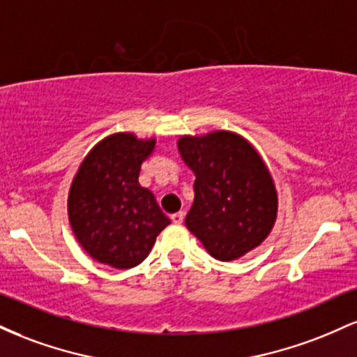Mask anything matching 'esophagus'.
<instances>
[{
  "mask_svg": "<svg viewBox=\"0 0 357 357\" xmlns=\"http://www.w3.org/2000/svg\"><path fill=\"white\" fill-rule=\"evenodd\" d=\"M171 220H173V223L176 225H181L184 221V211H178L174 213V215H171Z\"/></svg>",
  "mask_w": 357,
  "mask_h": 357,
  "instance_id": "esophagus-1",
  "label": "esophagus"
}]
</instances>
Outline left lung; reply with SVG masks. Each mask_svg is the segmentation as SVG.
Here are the masks:
<instances>
[{"label":"left lung","mask_w":357,"mask_h":357,"mask_svg":"<svg viewBox=\"0 0 357 357\" xmlns=\"http://www.w3.org/2000/svg\"><path fill=\"white\" fill-rule=\"evenodd\" d=\"M178 146L196 176L190 231L221 261L258 247L275 223L277 192L257 151L227 130L181 137Z\"/></svg>","instance_id":"1"}]
</instances>
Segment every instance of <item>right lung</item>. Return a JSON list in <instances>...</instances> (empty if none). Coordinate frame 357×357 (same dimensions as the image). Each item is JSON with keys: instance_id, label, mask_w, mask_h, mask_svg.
<instances>
[{"instance_id": "obj_1", "label": "right lung", "mask_w": 357, "mask_h": 357, "mask_svg": "<svg viewBox=\"0 0 357 357\" xmlns=\"http://www.w3.org/2000/svg\"><path fill=\"white\" fill-rule=\"evenodd\" d=\"M153 149L154 139L114 134L90 151L73 179L68 195L72 230L100 264L136 267L171 223L153 192L139 184L141 165Z\"/></svg>"}]
</instances>
